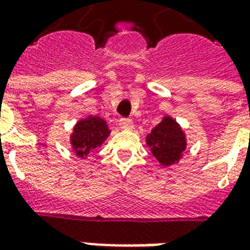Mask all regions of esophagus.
<instances>
[{"label":"esophagus","instance_id":"34e87169","mask_svg":"<svg viewBox=\"0 0 250 250\" xmlns=\"http://www.w3.org/2000/svg\"><path fill=\"white\" fill-rule=\"evenodd\" d=\"M119 125L123 130H131L134 127V123L131 119H120Z\"/></svg>","mask_w":250,"mask_h":250}]
</instances>
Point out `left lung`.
Returning a JSON list of instances; mask_svg holds the SVG:
<instances>
[{"instance_id": "left-lung-1", "label": "left lung", "mask_w": 250, "mask_h": 250, "mask_svg": "<svg viewBox=\"0 0 250 250\" xmlns=\"http://www.w3.org/2000/svg\"><path fill=\"white\" fill-rule=\"evenodd\" d=\"M147 146L162 166L178 163L186 150V136L181 125L171 118L165 116L146 136Z\"/></svg>"}]
</instances>
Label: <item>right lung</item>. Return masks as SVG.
<instances>
[{
    "label": "right lung",
    "mask_w": 250,
    "mask_h": 250,
    "mask_svg": "<svg viewBox=\"0 0 250 250\" xmlns=\"http://www.w3.org/2000/svg\"><path fill=\"white\" fill-rule=\"evenodd\" d=\"M109 132L105 120L99 116L88 115L85 119L79 120L71 135V145L76 157L87 158L89 152L102 146Z\"/></svg>",
    "instance_id": "add662e5"
}]
</instances>
